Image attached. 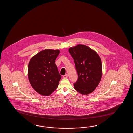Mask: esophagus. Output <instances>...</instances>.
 <instances>
[{
  "instance_id": "34e87169",
  "label": "esophagus",
  "mask_w": 133,
  "mask_h": 133,
  "mask_svg": "<svg viewBox=\"0 0 133 133\" xmlns=\"http://www.w3.org/2000/svg\"><path fill=\"white\" fill-rule=\"evenodd\" d=\"M68 74H65V75H64V76H63V78H67L68 77Z\"/></svg>"
}]
</instances>
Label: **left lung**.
<instances>
[{"label":"left lung","mask_w":133,"mask_h":133,"mask_svg":"<svg viewBox=\"0 0 133 133\" xmlns=\"http://www.w3.org/2000/svg\"><path fill=\"white\" fill-rule=\"evenodd\" d=\"M68 52L73 58L78 74V79L74 84V88L82 95L91 93L102 77V62L98 54L88 46L81 44L71 47Z\"/></svg>","instance_id":"obj_1"}]
</instances>
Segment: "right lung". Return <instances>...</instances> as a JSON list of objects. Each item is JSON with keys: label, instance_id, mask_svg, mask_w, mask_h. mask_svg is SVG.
I'll list each match as a JSON object with an SVG mask.
<instances>
[{"label": "right lung", "instance_id": "add662e5", "mask_svg": "<svg viewBox=\"0 0 133 133\" xmlns=\"http://www.w3.org/2000/svg\"><path fill=\"white\" fill-rule=\"evenodd\" d=\"M60 52L59 49L43 50L34 55L28 63L29 81L41 95L49 96L58 86L61 76L55 60Z\"/></svg>", "mask_w": 133, "mask_h": 133}]
</instances>
